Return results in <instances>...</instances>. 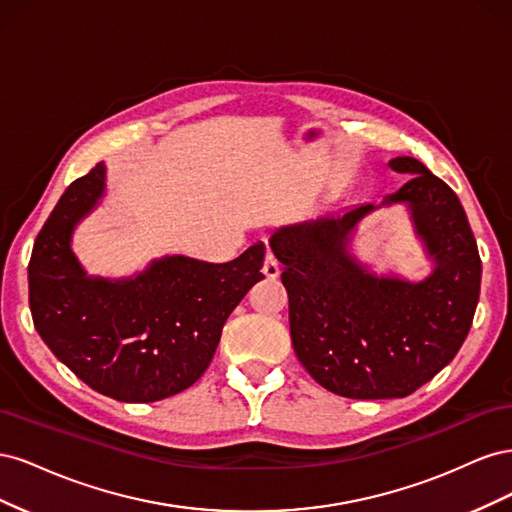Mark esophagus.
I'll return each instance as SVG.
<instances>
[{"mask_svg": "<svg viewBox=\"0 0 512 512\" xmlns=\"http://www.w3.org/2000/svg\"><path fill=\"white\" fill-rule=\"evenodd\" d=\"M280 271H282L280 262H277V258L271 252H267L265 265H262V273H265L267 280H275V277H280Z\"/></svg>", "mask_w": 512, "mask_h": 512, "instance_id": "obj_1", "label": "esophagus"}]
</instances>
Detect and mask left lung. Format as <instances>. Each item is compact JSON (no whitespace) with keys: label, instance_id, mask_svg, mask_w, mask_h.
<instances>
[{"label":"left lung","instance_id":"obj_1","mask_svg":"<svg viewBox=\"0 0 512 512\" xmlns=\"http://www.w3.org/2000/svg\"><path fill=\"white\" fill-rule=\"evenodd\" d=\"M408 177L378 205H361L273 230L282 262L294 352L324 389L350 399H395L455 359L480 292V256L457 194L414 158L389 160ZM404 204L432 260L412 283L378 276L351 254L360 220Z\"/></svg>","mask_w":512,"mask_h":512}]
</instances>
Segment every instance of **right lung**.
Returning <instances> with one entry per match:
<instances>
[{
  "label": "right lung",
  "mask_w": 512,
  "mask_h": 512,
  "mask_svg": "<svg viewBox=\"0 0 512 512\" xmlns=\"http://www.w3.org/2000/svg\"><path fill=\"white\" fill-rule=\"evenodd\" d=\"M104 192L100 162L59 198L29 260V307L44 344L91 389L149 404L205 374L232 309L265 277V243L222 265L175 254L119 280L87 275L72 237Z\"/></svg>",
  "instance_id": "add662e5"
}]
</instances>
